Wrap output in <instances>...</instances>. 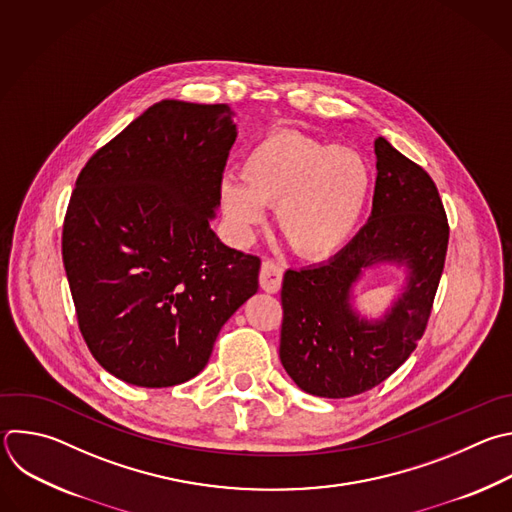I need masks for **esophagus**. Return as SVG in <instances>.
<instances>
[{
    "label": "esophagus",
    "mask_w": 512,
    "mask_h": 512,
    "mask_svg": "<svg viewBox=\"0 0 512 512\" xmlns=\"http://www.w3.org/2000/svg\"><path fill=\"white\" fill-rule=\"evenodd\" d=\"M259 283L263 287V291L267 293H277L281 289L283 283V267L275 261H263L261 265V273H259Z\"/></svg>",
    "instance_id": "1"
}]
</instances>
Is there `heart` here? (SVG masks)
Here are the masks:
<instances>
[{
    "instance_id": "b5f03b06",
    "label": "heart",
    "mask_w": 512,
    "mask_h": 512,
    "mask_svg": "<svg viewBox=\"0 0 512 512\" xmlns=\"http://www.w3.org/2000/svg\"><path fill=\"white\" fill-rule=\"evenodd\" d=\"M372 189L368 158L352 146H333L295 130H277L255 142L241 177L221 183V207L247 233L277 205V223L291 247L321 259L354 235Z\"/></svg>"
}]
</instances>
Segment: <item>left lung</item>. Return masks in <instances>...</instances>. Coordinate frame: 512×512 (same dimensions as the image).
<instances>
[{"label":"left lung","instance_id":"8db88e82","mask_svg":"<svg viewBox=\"0 0 512 512\" xmlns=\"http://www.w3.org/2000/svg\"><path fill=\"white\" fill-rule=\"evenodd\" d=\"M370 221L327 263L287 271L281 287L279 358L307 394L350 398L390 378L424 335L448 249V219L422 166L378 136ZM406 264L405 293L382 319L368 322L349 301L361 269Z\"/></svg>","mask_w":512,"mask_h":512}]
</instances>
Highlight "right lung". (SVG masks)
<instances>
[{
  "mask_svg": "<svg viewBox=\"0 0 512 512\" xmlns=\"http://www.w3.org/2000/svg\"><path fill=\"white\" fill-rule=\"evenodd\" d=\"M235 138L227 104L162 100L76 179L62 259L78 327L96 362L126 384L195 378L225 321L259 289L261 259L209 225Z\"/></svg>",
  "mask_w": 512,
  "mask_h": 512,
  "instance_id": "obj_1",
  "label": "right lung"
}]
</instances>
